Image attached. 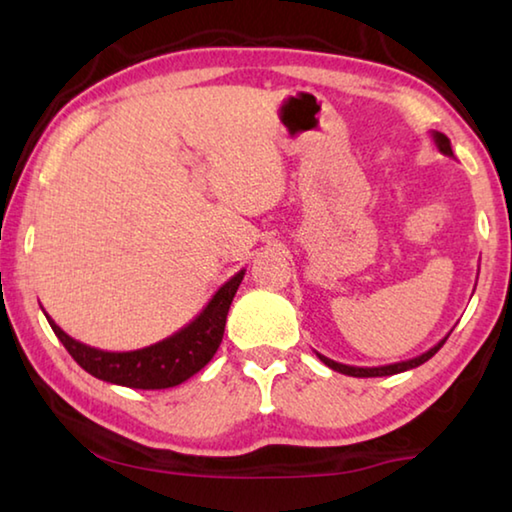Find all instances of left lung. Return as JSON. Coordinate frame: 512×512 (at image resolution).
Segmentation results:
<instances>
[{
    "instance_id": "8db88e82",
    "label": "left lung",
    "mask_w": 512,
    "mask_h": 512,
    "mask_svg": "<svg viewBox=\"0 0 512 512\" xmlns=\"http://www.w3.org/2000/svg\"><path fill=\"white\" fill-rule=\"evenodd\" d=\"M431 137H433V142H436V146H438V151L440 153H445V155H454L452 153V144H449V137L447 135H443V133H438V131H433L431 133ZM449 336V334H447ZM447 336L443 341H438L436 345H433L431 350H427L424 354H420V357H413V359H409V361H400V363H388V366H379V368H359V366H345V363H339V361H332V359H327V357H323V354H318V359L325 363V366H329L332 370H336V372H341V375H350V377H388V375H397V372H404V370H411V368H418V366H422L424 361H429L433 354H436L440 348H443L445 345V341H447Z\"/></svg>"
}]
</instances>
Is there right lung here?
Returning a JSON list of instances; mask_svg holds the SVG:
<instances>
[{
  "label": "right lung",
  "instance_id": "right-lung-1",
  "mask_svg": "<svg viewBox=\"0 0 512 512\" xmlns=\"http://www.w3.org/2000/svg\"><path fill=\"white\" fill-rule=\"evenodd\" d=\"M246 271H239L230 277L223 287L214 293L212 300L203 307L192 323H187L176 334L167 336L153 345H146L131 352H108L92 348L65 334L51 316H47L51 329L65 345L67 352L79 366L90 372L92 377L110 381L117 386L142 388V391H160L171 388L194 377L198 370L205 368L214 352L219 350L225 318L232 305V298L244 280Z\"/></svg>",
  "mask_w": 512,
  "mask_h": 512
}]
</instances>
